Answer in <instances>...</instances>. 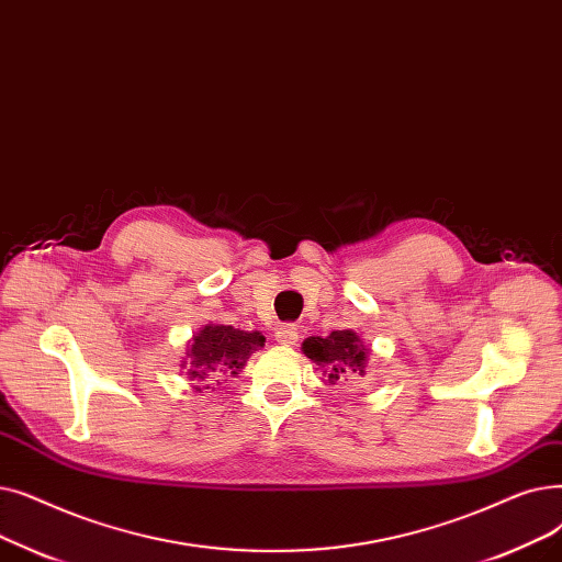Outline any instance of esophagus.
<instances>
[{
    "label": "esophagus",
    "instance_id": "esophagus-1",
    "mask_svg": "<svg viewBox=\"0 0 562 562\" xmlns=\"http://www.w3.org/2000/svg\"><path fill=\"white\" fill-rule=\"evenodd\" d=\"M274 338L281 342V345H295L300 334H297V327L295 325H279L277 331H274Z\"/></svg>",
    "mask_w": 562,
    "mask_h": 562
}]
</instances>
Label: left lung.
<instances>
[{
  "label": "left lung",
  "mask_w": 562,
  "mask_h": 562,
  "mask_svg": "<svg viewBox=\"0 0 562 562\" xmlns=\"http://www.w3.org/2000/svg\"><path fill=\"white\" fill-rule=\"evenodd\" d=\"M304 355L315 361L323 372L329 375V382L340 380L342 375H350V372H363L368 352L361 345V338L350 331H331L327 338L323 336H311L302 345Z\"/></svg>",
  "instance_id": "1"
}]
</instances>
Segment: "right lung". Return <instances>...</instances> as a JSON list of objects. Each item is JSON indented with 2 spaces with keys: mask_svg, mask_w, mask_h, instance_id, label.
Listing matches in <instances>:
<instances>
[{
  "mask_svg": "<svg viewBox=\"0 0 562 562\" xmlns=\"http://www.w3.org/2000/svg\"><path fill=\"white\" fill-rule=\"evenodd\" d=\"M265 345V336L258 331H239L231 325H207L199 331L187 350V375L199 382H220L222 378L237 375L251 352ZM210 389V386H207ZM201 391V389H199Z\"/></svg>",
  "mask_w": 562,
  "mask_h": 562,
  "instance_id": "right-lung-1",
  "label": "right lung"
}]
</instances>
